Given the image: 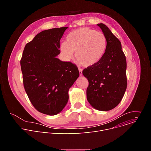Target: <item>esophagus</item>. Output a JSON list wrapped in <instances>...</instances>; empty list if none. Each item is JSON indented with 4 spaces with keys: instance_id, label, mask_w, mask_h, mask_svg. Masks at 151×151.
Returning <instances> with one entry per match:
<instances>
[{
    "instance_id": "1",
    "label": "esophagus",
    "mask_w": 151,
    "mask_h": 151,
    "mask_svg": "<svg viewBox=\"0 0 151 151\" xmlns=\"http://www.w3.org/2000/svg\"><path fill=\"white\" fill-rule=\"evenodd\" d=\"M79 75L82 76V70L81 69H79Z\"/></svg>"
}]
</instances>
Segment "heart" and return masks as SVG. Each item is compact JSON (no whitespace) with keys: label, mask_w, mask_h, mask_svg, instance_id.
Instances as JSON below:
<instances>
[{"label":"heart","mask_w":151,"mask_h":151,"mask_svg":"<svg viewBox=\"0 0 151 151\" xmlns=\"http://www.w3.org/2000/svg\"><path fill=\"white\" fill-rule=\"evenodd\" d=\"M107 42L105 35L90 27H84L71 32L66 37V42H62L60 50L66 60L73 57L85 68L96 66L103 58Z\"/></svg>","instance_id":"obj_1"}]
</instances>
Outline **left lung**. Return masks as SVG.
I'll list each match as a JSON object with an SVG mask.
<instances>
[{"instance_id": "left-lung-1", "label": "left lung", "mask_w": 151, "mask_h": 151, "mask_svg": "<svg viewBox=\"0 0 151 151\" xmlns=\"http://www.w3.org/2000/svg\"><path fill=\"white\" fill-rule=\"evenodd\" d=\"M107 38V45L102 60L96 66L82 71L89 85L87 99L100 111H110L118 105L126 88L127 61L121 42L103 23L97 24Z\"/></svg>"}]
</instances>
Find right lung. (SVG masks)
<instances>
[{"instance_id": "add662e5", "label": "right lung", "mask_w": 151, "mask_h": 151, "mask_svg": "<svg viewBox=\"0 0 151 151\" xmlns=\"http://www.w3.org/2000/svg\"><path fill=\"white\" fill-rule=\"evenodd\" d=\"M68 27L45 30L26 44L20 64L25 91L35 108L55 115L65 107L69 90L79 76L75 64L57 58Z\"/></svg>"}]
</instances>
